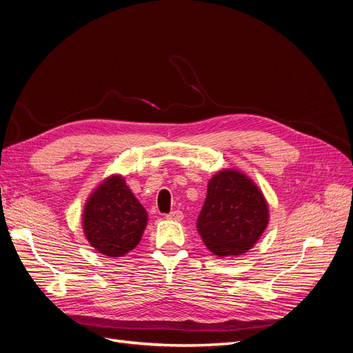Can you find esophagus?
<instances>
[{"label": "esophagus", "instance_id": "obj_1", "mask_svg": "<svg viewBox=\"0 0 353 353\" xmlns=\"http://www.w3.org/2000/svg\"><path fill=\"white\" fill-rule=\"evenodd\" d=\"M166 218L170 219V221H181L184 218V215H183V212H181V210H172L170 213H168Z\"/></svg>", "mask_w": 353, "mask_h": 353}]
</instances>
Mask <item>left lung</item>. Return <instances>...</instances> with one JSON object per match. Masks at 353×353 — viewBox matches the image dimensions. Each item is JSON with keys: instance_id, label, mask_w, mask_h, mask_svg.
Wrapping results in <instances>:
<instances>
[{"instance_id": "1", "label": "left lung", "mask_w": 353, "mask_h": 353, "mask_svg": "<svg viewBox=\"0 0 353 353\" xmlns=\"http://www.w3.org/2000/svg\"><path fill=\"white\" fill-rule=\"evenodd\" d=\"M268 205L261 190L239 170H221L208 184L197 231L216 256H239L253 248L268 225Z\"/></svg>"}]
</instances>
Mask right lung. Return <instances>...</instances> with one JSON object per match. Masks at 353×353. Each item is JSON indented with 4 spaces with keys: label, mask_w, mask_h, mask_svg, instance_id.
<instances>
[{
    "label": "right lung",
    "mask_w": 353,
    "mask_h": 353,
    "mask_svg": "<svg viewBox=\"0 0 353 353\" xmlns=\"http://www.w3.org/2000/svg\"><path fill=\"white\" fill-rule=\"evenodd\" d=\"M83 232L99 253L121 258L140 243L147 212L125 179L113 175L100 184L83 209Z\"/></svg>",
    "instance_id": "right-lung-1"
}]
</instances>
